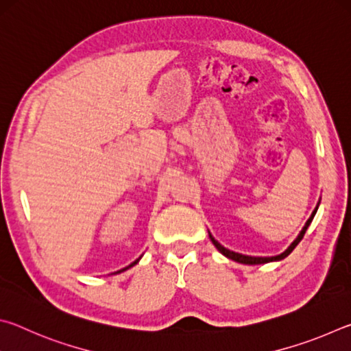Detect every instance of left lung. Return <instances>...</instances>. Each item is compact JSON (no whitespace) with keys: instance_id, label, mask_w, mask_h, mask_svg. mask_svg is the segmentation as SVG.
<instances>
[{"instance_id":"8db88e82","label":"left lung","mask_w":351,"mask_h":351,"mask_svg":"<svg viewBox=\"0 0 351 351\" xmlns=\"http://www.w3.org/2000/svg\"><path fill=\"white\" fill-rule=\"evenodd\" d=\"M317 207H319V204H317ZM317 207L316 209L313 210V213H311V217L308 218V221L305 223V226H304V229L300 230V234H299V237H297V239L291 243V246L287 249V251L285 252H282L280 255H276V257H249V255H243V254H239V252H234V251H229V249H226L224 246H221L219 245V243L213 239V237L209 234V237H210V240H212V243L213 245H215V247L218 249L219 252H221L223 255H226V257L228 258H230V260H234V261H239V263H245V265H261V263H269V261H278V260H283L285 257H288V255L294 251V247L299 245L300 243V240L304 239V235H305V232H306V229H308V226L311 224V221H313V218H314V215H316V212H317Z\"/></svg>"}]
</instances>
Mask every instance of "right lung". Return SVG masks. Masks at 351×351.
<instances>
[{
	"label": "right lung",
	"instance_id": "obj_1",
	"mask_svg": "<svg viewBox=\"0 0 351 351\" xmlns=\"http://www.w3.org/2000/svg\"><path fill=\"white\" fill-rule=\"evenodd\" d=\"M141 258V257H139ZM139 258L138 260H136V261H133V263L132 265H130V266H127V268H123V269H121V271H117V272H122V271H127L128 268H132V266H134L136 263H138V261H139ZM117 272H116V274H117Z\"/></svg>",
	"mask_w": 351,
	"mask_h": 351
}]
</instances>
